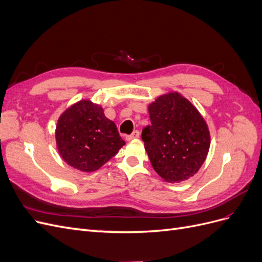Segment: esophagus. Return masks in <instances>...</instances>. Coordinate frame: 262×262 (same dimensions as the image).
<instances>
[{"mask_svg":"<svg viewBox=\"0 0 262 262\" xmlns=\"http://www.w3.org/2000/svg\"><path fill=\"white\" fill-rule=\"evenodd\" d=\"M139 137H140V132L138 130H136V131H133V133L130 134V136L126 137V141H132L134 139H139Z\"/></svg>","mask_w":262,"mask_h":262,"instance_id":"1","label":"esophagus"}]
</instances>
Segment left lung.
<instances>
[{"mask_svg": "<svg viewBox=\"0 0 262 262\" xmlns=\"http://www.w3.org/2000/svg\"><path fill=\"white\" fill-rule=\"evenodd\" d=\"M152 124L142 140L154 170L167 182H181L199 171L211 138L204 118L178 92L158 96L147 107Z\"/></svg>", "mask_w": 262, "mask_h": 262, "instance_id": "8db88e82", "label": "left lung"}]
</instances>
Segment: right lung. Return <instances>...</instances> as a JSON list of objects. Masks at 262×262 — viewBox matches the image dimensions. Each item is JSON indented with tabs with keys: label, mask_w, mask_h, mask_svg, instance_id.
I'll list each match as a JSON object with an SVG mask.
<instances>
[{
	"label": "right lung",
	"mask_w": 262,
	"mask_h": 262,
	"mask_svg": "<svg viewBox=\"0 0 262 262\" xmlns=\"http://www.w3.org/2000/svg\"><path fill=\"white\" fill-rule=\"evenodd\" d=\"M54 136L62 160L83 172L99 169L125 144L104 108L91 99L68 107L58 119Z\"/></svg>",
	"instance_id": "right-lung-1"
}]
</instances>
